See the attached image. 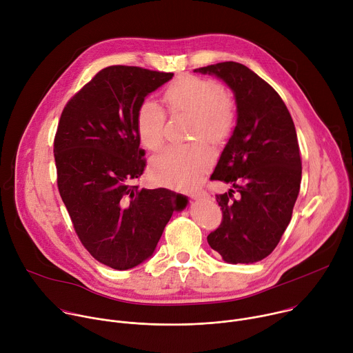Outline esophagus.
Here are the masks:
<instances>
[{
	"instance_id": "esophagus-1",
	"label": "esophagus",
	"mask_w": 353,
	"mask_h": 353,
	"mask_svg": "<svg viewBox=\"0 0 353 353\" xmlns=\"http://www.w3.org/2000/svg\"><path fill=\"white\" fill-rule=\"evenodd\" d=\"M192 199H199V198H211V195L207 191H191L188 194Z\"/></svg>"
}]
</instances>
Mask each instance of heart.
<instances>
[{
  "instance_id": "b5f03b06",
  "label": "heart",
  "mask_w": 353,
  "mask_h": 353,
  "mask_svg": "<svg viewBox=\"0 0 353 353\" xmlns=\"http://www.w3.org/2000/svg\"><path fill=\"white\" fill-rule=\"evenodd\" d=\"M172 112L194 116L192 138L205 137L212 142L223 141L232 131L234 110L232 100L211 79L187 75L174 81L165 92ZM166 116L155 100H145L137 112L135 127L141 143L149 150H158L165 141ZM214 162L212 149L203 141L185 146H169L150 163L157 181L176 187H190Z\"/></svg>"
}]
</instances>
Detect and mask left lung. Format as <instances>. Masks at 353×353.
<instances>
[{"label":"left lung","instance_id":"1","mask_svg":"<svg viewBox=\"0 0 353 353\" xmlns=\"http://www.w3.org/2000/svg\"><path fill=\"white\" fill-rule=\"evenodd\" d=\"M194 72L222 79L237 109L236 127L211 174L230 188L216 195L223 219L208 243L229 264L261 261L286 230L300 190L293 120L275 89L243 64L218 63Z\"/></svg>","mask_w":353,"mask_h":353}]
</instances>
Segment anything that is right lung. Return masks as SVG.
I'll return each instance as SVG.
<instances>
[{
  "label": "right lung",
  "instance_id": "right-lung-1",
  "mask_svg": "<svg viewBox=\"0 0 353 353\" xmlns=\"http://www.w3.org/2000/svg\"><path fill=\"white\" fill-rule=\"evenodd\" d=\"M172 72L112 65L99 71L63 110L54 138L60 195L90 256L130 270L154 254L176 210L187 198L132 183L143 173L135 119L145 97Z\"/></svg>",
  "mask_w": 353,
  "mask_h": 353
}]
</instances>
